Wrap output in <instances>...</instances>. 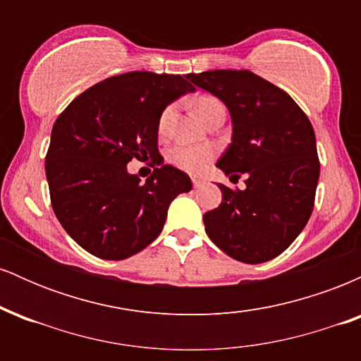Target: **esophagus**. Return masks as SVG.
I'll use <instances>...</instances> for the list:
<instances>
[{"mask_svg":"<svg viewBox=\"0 0 361 361\" xmlns=\"http://www.w3.org/2000/svg\"><path fill=\"white\" fill-rule=\"evenodd\" d=\"M192 183H193L195 188H200V186H204L205 181H204V180H200V178H193Z\"/></svg>","mask_w":361,"mask_h":361,"instance_id":"obj_1","label":"esophagus"}]
</instances>
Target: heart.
<instances>
[{"mask_svg": "<svg viewBox=\"0 0 361 361\" xmlns=\"http://www.w3.org/2000/svg\"><path fill=\"white\" fill-rule=\"evenodd\" d=\"M217 106H222L221 102H217L212 97H200L197 102H195V110H197L198 117L204 120L207 115L210 114L214 109ZM173 114V106H168L166 110L161 114L159 117V132L163 134L166 130L169 118H171ZM215 156V151L212 146H207V144H180V146L173 147L169 151L168 159L175 164L176 168L183 169L186 173H200L204 171V168L207 164L212 161V157Z\"/></svg>", "mask_w": 361, "mask_h": 361, "instance_id": "1", "label": "heart"}]
</instances>
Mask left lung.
Returning a JSON list of instances; mask_svg holds the SVG:
<instances>
[{"instance_id":"8db88e82","label":"left lung","mask_w":361,"mask_h":361,"mask_svg":"<svg viewBox=\"0 0 361 361\" xmlns=\"http://www.w3.org/2000/svg\"><path fill=\"white\" fill-rule=\"evenodd\" d=\"M186 78L231 114L233 137L215 166L226 175H247L246 190L219 185L222 202L204 215L205 233L243 263L276 258L314 209L319 159L307 115L283 90L251 71L215 69Z\"/></svg>"}]
</instances>
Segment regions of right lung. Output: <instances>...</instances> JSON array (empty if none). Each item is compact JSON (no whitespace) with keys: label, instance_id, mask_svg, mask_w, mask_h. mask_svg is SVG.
Wrapping results in <instances>:
<instances>
[{"label":"right lung","instance_id":"add662e5","mask_svg":"<svg viewBox=\"0 0 361 361\" xmlns=\"http://www.w3.org/2000/svg\"><path fill=\"white\" fill-rule=\"evenodd\" d=\"M193 91L180 74L126 73L91 86L57 117L45 176L54 214L82 250L115 261L142 251L163 231L169 204L192 190L175 166L140 181L127 164H159L161 114Z\"/></svg>","mask_w":361,"mask_h":361}]
</instances>
